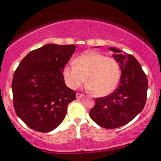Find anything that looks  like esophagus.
<instances>
[{"label": "esophagus", "mask_w": 161, "mask_h": 161, "mask_svg": "<svg viewBox=\"0 0 161 161\" xmlns=\"http://www.w3.org/2000/svg\"><path fill=\"white\" fill-rule=\"evenodd\" d=\"M76 98H81V97H83V95L81 93H76Z\"/></svg>", "instance_id": "obj_1"}]
</instances>
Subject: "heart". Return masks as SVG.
<instances>
[{"mask_svg": "<svg viewBox=\"0 0 161 161\" xmlns=\"http://www.w3.org/2000/svg\"><path fill=\"white\" fill-rule=\"evenodd\" d=\"M63 75L66 86L71 89L78 88L86 79L88 90L97 96H105L116 89L121 70L115 59L88 51L76 57L73 64L64 66Z\"/></svg>", "mask_w": 161, "mask_h": 161, "instance_id": "b5f03b06", "label": "heart"}]
</instances>
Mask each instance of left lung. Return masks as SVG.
Masks as SVG:
<instances>
[{"mask_svg":"<svg viewBox=\"0 0 161 161\" xmlns=\"http://www.w3.org/2000/svg\"><path fill=\"white\" fill-rule=\"evenodd\" d=\"M120 66L119 86L113 93L95 99L90 110L92 120L103 128L123 126L142 112L147 100V79L138 60L132 55L110 47Z\"/></svg>","mask_w":161,"mask_h":161,"instance_id":"left-lung-1","label":"left lung"}]
</instances>
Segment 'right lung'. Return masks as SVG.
<instances>
[{"label": "right lung", "mask_w": 161, "mask_h": 161, "mask_svg": "<svg viewBox=\"0 0 161 161\" xmlns=\"http://www.w3.org/2000/svg\"><path fill=\"white\" fill-rule=\"evenodd\" d=\"M76 47L48 44L29 52L12 82L14 107L20 119L37 132L56 129L76 93L66 86L63 69Z\"/></svg>", "instance_id": "obj_1"}]
</instances>
